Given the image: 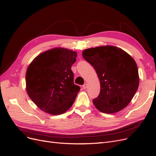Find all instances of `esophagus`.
Wrapping results in <instances>:
<instances>
[{"mask_svg": "<svg viewBox=\"0 0 156 156\" xmlns=\"http://www.w3.org/2000/svg\"><path fill=\"white\" fill-rule=\"evenodd\" d=\"M87 83L83 84V88L84 89V90H86V89H87Z\"/></svg>", "mask_w": 156, "mask_h": 156, "instance_id": "obj_1", "label": "esophagus"}]
</instances>
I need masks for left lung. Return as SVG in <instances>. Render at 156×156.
Masks as SVG:
<instances>
[{"mask_svg":"<svg viewBox=\"0 0 156 156\" xmlns=\"http://www.w3.org/2000/svg\"><path fill=\"white\" fill-rule=\"evenodd\" d=\"M82 56L94 67L100 80L99 95L93 100L95 107L106 114L126 108L139 85L137 65L133 57L113 46L86 49Z\"/></svg>","mask_w":156,"mask_h":156,"instance_id":"8db88e82","label":"left lung"}]
</instances>
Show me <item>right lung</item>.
Returning a JSON list of instances; mask_svg holds the SVG:
<instances>
[{
	"mask_svg": "<svg viewBox=\"0 0 156 156\" xmlns=\"http://www.w3.org/2000/svg\"><path fill=\"white\" fill-rule=\"evenodd\" d=\"M77 53L63 48L44 51L33 59L27 70L26 90L38 107L52 115L67 111L80 87L74 83L71 66Z\"/></svg>",
	"mask_w": 156,
	"mask_h": 156,
	"instance_id": "1",
	"label": "right lung"
}]
</instances>
